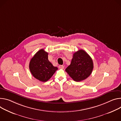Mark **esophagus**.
Returning <instances> with one entry per match:
<instances>
[{"label":"esophagus","instance_id":"obj_1","mask_svg":"<svg viewBox=\"0 0 121 121\" xmlns=\"http://www.w3.org/2000/svg\"><path fill=\"white\" fill-rule=\"evenodd\" d=\"M58 68L59 69H63L64 68V65H59V66H58Z\"/></svg>","mask_w":121,"mask_h":121}]
</instances>
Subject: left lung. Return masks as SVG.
Here are the masks:
<instances>
[{"label": "left lung", "mask_w": 121, "mask_h": 121, "mask_svg": "<svg viewBox=\"0 0 121 121\" xmlns=\"http://www.w3.org/2000/svg\"><path fill=\"white\" fill-rule=\"evenodd\" d=\"M93 68V62L89 55L80 50L73 54L70 65L65 70L74 81L81 82L88 77Z\"/></svg>", "instance_id": "8db88e82"}]
</instances>
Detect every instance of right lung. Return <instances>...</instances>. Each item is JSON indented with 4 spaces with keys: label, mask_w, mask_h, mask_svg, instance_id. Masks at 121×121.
Masks as SVG:
<instances>
[{
    "label": "right lung",
    "mask_w": 121,
    "mask_h": 121,
    "mask_svg": "<svg viewBox=\"0 0 121 121\" xmlns=\"http://www.w3.org/2000/svg\"><path fill=\"white\" fill-rule=\"evenodd\" d=\"M48 53L42 49L32 58L29 63L30 71L38 80L45 82L48 81L58 69L49 61Z\"/></svg>",
    "instance_id": "1"
}]
</instances>
